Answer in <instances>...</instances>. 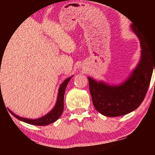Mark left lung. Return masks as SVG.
Returning a JSON list of instances; mask_svg holds the SVG:
<instances>
[{
	"instance_id": "left-lung-1",
	"label": "left lung",
	"mask_w": 155,
	"mask_h": 155,
	"mask_svg": "<svg viewBox=\"0 0 155 155\" xmlns=\"http://www.w3.org/2000/svg\"><path fill=\"white\" fill-rule=\"evenodd\" d=\"M131 27L141 47L140 60L131 76L120 86H109L88 77L92 103L104 116H123L136 110L144 99L154 68L155 71V46H151L134 25Z\"/></svg>"
}]
</instances>
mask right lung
<instances>
[{"label": "right lung", "instance_id": "1", "mask_svg": "<svg viewBox=\"0 0 155 155\" xmlns=\"http://www.w3.org/2000/svg\"><path fill=\"white\" fill-rule=\"evenodd\" d=\"M71 77L68 78V79H65L63 83L60 85L59 92H58V100H57L56 105H55L54 108H53L51 111L48 113L47 115L41 117V118L37 119V120H30V119L23 118V117H20L17 115L15 114L10 111L14 117L18 119L19 120L22 121V122H26V123L33 124V125H38V126H45L48 125V124L53 123L57 120L59 119V117L61 116L62 113H63L64 109V94H65V89H66L68 83L69 82L70 79Z\"/></svg>", "mask_w": 155, "mask_h": 155}]
</instances>
